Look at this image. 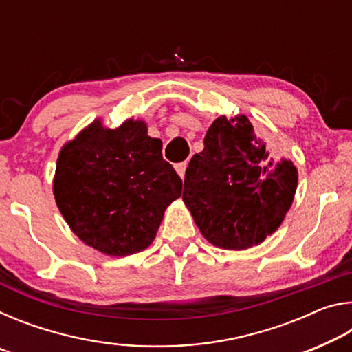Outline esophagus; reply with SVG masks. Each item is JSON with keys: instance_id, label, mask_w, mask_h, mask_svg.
Listing matches in <instances>:
<instances>
[{"instance_id": "obj_1", "label": "esophagus", "mask_w": 352, "mask_h": 352, "mask_svg": "<svg viewBox=\"0 0 352 352\" xmlns=\"http://www.w3.org/2000/svg\"><path fill=\"white\" fill-rule=\"evenodd\" d=\"M186 168H188L186 162H183V163H178V164H175V170H177V174L180 175L182 178H184V172H186Z\"/></svg>"}]
</instances>
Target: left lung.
<instances>
[{"label": "left lung", "mask_w": 352, "mask_h": 352, "mask_svg": "<svg viewBox=\"0 0 352 352\" xmlns=\"http://www.w3.org/2000/svg\"><path fill=\"white\" fill-rule=\"evenodd\" d=\"M190 158L183 201L205 239L223 250L259 245L281 226L294 204L298 169L273 160L247 116H220Z\"/></svg>", "instance_id": "obj_1"}]
</instances>
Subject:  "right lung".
Returning <instances> with one entry per match:
<instances>
[{"instance_id":"right-lung-1","label":"right lung","mask_w":352,"mask_h":352,"mask_svg":"<svg viewBox=\"0 0 352 352\" xmlns=\"http://www.w3.org/2000/svg\"><path fill=\"white\" fill-rule=\"evenodd\" d=\"M142 119L116 129L94 119L58 152L52 192L71 231L98 252L122 258L153 242L182 178Z\"/></svg>"}]
</instances>
